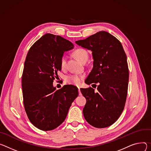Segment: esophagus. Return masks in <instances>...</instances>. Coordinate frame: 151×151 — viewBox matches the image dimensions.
<instances>
[{
  "instance_id": "obj_1",
  "label": "esophagus",
  "mask_w": 151,
  "mask_h": 151,
  "mask_svg": "<svg viewBox=\"0 0 151 151\" xmlns=\"http://www.w3.org/2000/svg\"><path fill=\"white\" fill-rule=\"evenodd\" d=\"M78 92H79V95H81V92H80V88L79 87H78Z\"/></svg>"
}]
</instances>
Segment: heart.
Masks as SVG:
<instances>
[{
    "mask_svg": "<svg viewBox=\"0 0 151 151\" xmlns=\"http://www.w3.org/2000/svg\"><path fill=\"white\" fill-rule=\"evenodd\" d=\"M75 56L81 62H83L86 59H88L89 55L86 50L83 48H78L76 50L74 53ZM67 57L65 55H63L60 60V64L62 68H64L66 63ZM83 78V76L82 75L78 74H73L68 76L66 77V81L70 83V84L78 85L81 83V80Z\"/></svg>",
    "mask_w": 151,
    "mask_h": 151,
    "instance_id": "1",
    "label": "heart"
}]
</instances>
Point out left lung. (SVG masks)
Masks as SVG:
<instances>
[{
  "mask_svg": "<svg viewBox=\"0 0 151 151\" xmlns=\"http://www.w3.org/2000/svg\"><path fill=\"white\" fill-rule=\"evenodd\" d=\"M76 43L92 51L93 68L85 83H98L97 92L92 88L80 89L86 99L83 115L94 127H109L119 118L127 95L129 71L123 47L106 31H99Z\"/></svg>",
  "mask_w": 151,
  "mask_h": 151,
  "instance_id": "obj_1",
  "label": "left lung"
}]
</instances>
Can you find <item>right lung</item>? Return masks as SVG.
Segmentation results:
<instances>
[{"label": "right lung", "instance_id": "obj_1", "mask_svg": "<svg viewBox=\"0 0 151 151\" xmlns=\"http://www.w3.org/2000/svg\"><path fill=\"white\" fill-rule=\"evenodd\" d=\"M73 44L60 36L46 33L29 49L22 75L24 109L30 122L42 131L59 127L65 119L77 87L65 85L56 90L53 82L61 70L60 60Z\"/></svg>", "mask_w": 151, "mask_h": 151}]
</instances>
